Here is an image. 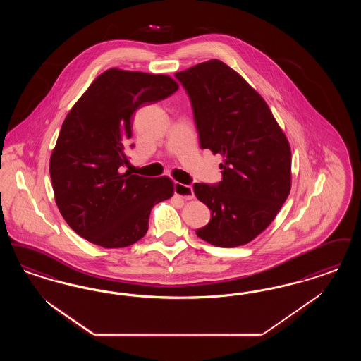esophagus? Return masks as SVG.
Returning a JSON list of instances; mask_svg holds the SVG:
<instances>
[{"label":"esophagus","instance_id":"34e87169","mask_svg":"<svg viewBox=\"0 0 361 361\" xmlns=\"http://www.w3.org/2000/svg\"><path fill=\"white\" fill-rule=\"evenodd\" d=\"M174 193L180 197H183L184 200H192L195 197L193 189L190 185H185L181 183H174Z\"/></svg>","mask_w":361,"mask_h":361}]
</instances>
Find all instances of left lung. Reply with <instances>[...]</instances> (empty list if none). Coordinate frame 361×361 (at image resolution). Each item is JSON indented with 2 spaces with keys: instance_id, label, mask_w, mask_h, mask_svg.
Segmentation results:
<instances>
[{
  "instance_id": "left-lung-1",
  "label": "left lung",
  "mask_w": 361,
  "mask_h": 361,
  "mask_svg": "<svg viewBox=\"0 0 361 361\" xmlns=\"http://www.w3.org/2000/svg\"><path fill=\"white\" fill-rule=\"evenodd\" d=\"M192 102L202 149L221 154L223 180L193 185L212 212L196 235L216 247L247 245L264 231L291 188V150L266 101L226 63L176 73Z\"/></svg>"
}]
</instances>
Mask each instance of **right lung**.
<instances>
[{"mask_svg":"<svg viewBox=\"0 0 361 361\" xmlns=\"http://www.w3.org/2000/svg\"><path fill=\"white\" fill-rule=\"evenodd\" d=\"M169 75L110 68L66 116L49 159L59 211L79 236L104 248L142 239L152 208L173 196V181L122 172L129 162L131 116L142 104L172 95Z\"/></svg>","mask_w":361,"mask_h":361,"instance_id":"add662e5","label":"right lung"}]
</instances>
